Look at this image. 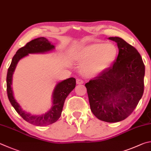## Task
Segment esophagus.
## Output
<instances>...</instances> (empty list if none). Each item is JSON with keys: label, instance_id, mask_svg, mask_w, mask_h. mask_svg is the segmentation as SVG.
Segmentation results:
<instances>
[{"label": "esophagus", "instance_id": "1", "mask_svg": "<svg viewBox=\"0 0 151 151\" xmlns=\"http://www.w3.org/2000/svg\"><path fill=\"white\" fill-rule=\"evenodd\" d=\"M76 83L82 84V83H83V81L82 80H81V79H77V80H76Z\"/></svg>", "mask_w": 151, "mask_h": 151}]
</instances>
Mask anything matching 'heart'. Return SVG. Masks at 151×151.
<instances>
[{"label":"heart","mask_w":151,"mask_h":151,"mask_svg":"<svg viewBox=\"0 0 151 151\" xmlns=\"http://www.w3.org/2000/svg\"><path fill=\"white\" fill-rule=\"evenodd\" d=\"M117 49L112 43L92 44L79 49L74 54V60L81 64L80 70L88 77L98 76L115 60Z\"/></svg>","instance_id":"obj_1"}]
</instances>
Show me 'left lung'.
<instances>
[{"label":"left lung","instance_id":"1","mask_svg":"<svg viewBox=\"0 0 151 151\" xmlns=\"http://www.w3.org/2000/svg\"><path fill=\"white\" fill-rule=\"evenodd\" d=\"M119 54L112 66L86 83L92 113L108 123L123 121L135 109L144 91L145 68L136 48L119 37Z\"/></svg>","mask_w":151,"mask_h":151}]
</instances>
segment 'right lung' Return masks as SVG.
<instances>
[{
	"instance_id": "right-lung-1",
	"label": "right lung",
	"mask_w": 151,
	"mask_h": 151,
	"mask_svg": "<svg viewBox=\"0 0 151 151\" xmlns=\"http://www.w3.org/2000/svg\"><path fill=\"white\" fill-rule=\"evenodd\" d=\"M55 50V46L48 40L40 37L29 42L18 50L12 58L6 76L7 95L10 104L24 119L37 126H46L55 123L60 117L65 100L75 88L76 82L74 78H70L58 82L52 93V105L47 112L42 115H32L23 110L14 97L12 88V76L19 61L30 54H46Z\"/></svg>"
}]
</instances>
